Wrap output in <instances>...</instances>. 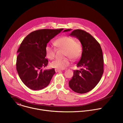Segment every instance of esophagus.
<instances>
[{
  "label": "esophagus",
  "instance_id": "esophagus-1",
  "mask_svg": "<svg viewBox=\"0 0 123 123\" xmlns=\"http://www.w3.org/2000/svg\"><path fill=\"white\" fill-rule=\"evenodd\" d=\"M55 72H56V73H58V72H60L61 71V69H58V68H56V69H55Z\"/></svg>",
  "mask_w": 123,
  "mask_h": 123
}]
</instances>
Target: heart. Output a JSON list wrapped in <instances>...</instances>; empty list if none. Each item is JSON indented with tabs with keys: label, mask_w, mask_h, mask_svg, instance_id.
Here are the masks:
<instances>
[{
	"label": "heart",
	"mask_w": 123,
	"mask_h": 123,
	"mask_svg": "<svg viewBox=\"0 0 123 123\" xmlns=\"http://www.w3.org/2000/svg\"><path fill=\"white\" fill-rule=\"evenodd\" d=\"M54 44L59 49H63L64 55L68 56L73 60H77L81 55L82 48L80 42L75 40L72 37L63 36L56 39ZM47 57L49 59H54L55 56V49L49 45L45 48ZM71 60L68 56L62 59H56L51 63V66L58 69H64L68 66Z\"/></svg>",
	"instance_id": "heart-1"
}]
</instances>
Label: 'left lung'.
I'll use <instances>...</instances> for the list:
<instances>
[{"instance_id": "1", "label": "left lung", "mask_w": 123, "mask_h": 123, "mask_svg": "<svg viewBox=\"0 0 123 123\" xmlns=\"http://www.w3.org/2000/svg\"><path fill=\"white\" fill-rule=\"evenodd\" d=\"M67 29L63 31H71ZM76 37L82 46L81 57L77 63L80 70L74 71V76L68 82L73 91L85 93L94 88L99 82L104 72V59L101 47L92 35L80 29L75 30L69 34Z\"/></svg>"}]
</instances>
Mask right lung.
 I'll return each instance as SVG.
<instances>
[{"label":"right lung","instance_id":"right-lung-1","mask_svg":"<svg viewBox=\"0 0 123 123\" xmlns=\"http://www.w3.org/2000/svg\"><path fill=\"white\" fill-rule=\"evenodd\" d=\"M63 29H41L31 32L23 39L17 53L16 70L22 82L32 90L49 85L55 73L54 68L42 71L48 64L46 58L47 44Z\"/></svg>","mask_w":123,"mask_h":123}]
</instances>
